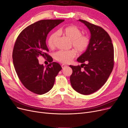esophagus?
Wrapping results in <instances>:
<instances>
[{
  "instance_id": "1",
  "label": "esophagus",
  "mask_w": 128,
  "mask_h": 128,
  "mask_svg": "<svg viewBox=\"0 0 128 128\" xmlns=\"http://www.w3.org/2000/svg\"><path fill=\"white\" fill-rule=\"evenodd\" d=\"M66 64H62V68L63 69V68H64L65 67H66Z\"/></svg>"
}]
</instances>
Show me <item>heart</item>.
Masks as SVG:
<instances>
[{"instance_id":"heart-1","label":"heart","mask_w":128,"mask_h":128,"mask_svg":"<svg viewBox=\"0 0 128 128\" xmlns=\"http://www.w3.org/2000/svg\"><path fill=\"white\" fill-rule=\"evenodd\" d=\"M57 32L52 34L48 41V46L50 48L55 47V41L58 37V34L65 36L71 40V46L78 52H83L86 51L90 44V38L88 35L82 34L81 30L74 25L66 26L59 29ZM75 50H59L56 52L55 58L57 61L62 64H68L76 56Z\"/></svg>"}]
</instances>
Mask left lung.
Instances as JSON below:
<instances>
[{"mask_svg":"<svg viewBox=\"0 0 128 128\" xmlns=\"http://www.w3.org/2000/svg\"><path fill=\"white\" fill-rule=\"evenodd\" d=\"M79 20L89 29L90 42L87 50L77 59L81 65L70 66L73 71L70 80L75 90L88 95L98 90L109 78L114 64V47L103 28L84 20Z\"/></svg>","mask_w":128,"mask_h":128,"instance_id":"1","label":"left lung"}]
</instances>
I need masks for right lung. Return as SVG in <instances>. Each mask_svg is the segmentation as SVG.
I'll return each mask as SVG.
<instances>
[{"mask_svg": "<svg viewBox=\"0 0 128 128\" xmlns=\"http://www.w3.org/2000/svg\"><path fill=\"white\" fill-rule=\"evenodd\" d=\"M64 20H43L27 26L18 35L15 43L12 58L15 70L22 83L38 94L48 92L54 84L55 77L62 68L52 62L48 54L46 39L50 31ZM47 57L50 64L46 68L37 58Z\"/></svg>", "mask_w": 128, "mask_h": 128, "instance_id": "right-lung-1", "label": "right lung"}]
</instances>
